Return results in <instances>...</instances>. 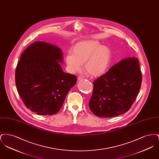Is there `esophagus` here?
<instances>
[{
	"instance_id": "esophagus-1",
	"label": "esophagus",
	"mask_w": 159,
	"mask_h": 159,
	"mask_svg": "<svg viewBox=\"0 0 159 159\" xmlns=\"http://www.w3.org/2000/svg\"><path fill=\"white\" fill-rule=\"evenodd\" d=\"M82 79H83V78L82 77H81V76H79V77H77V80H78V81L82 80Z\"/></svg>"
}]
</instances>
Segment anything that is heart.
<instances>
[{"mask_svg": "<svg viewBox=\"0 0 159 159\" xmlns=\"http://www.w3.org/2000/svg\"><path fill=\"white\" fill-rule=\"evenodd\" d=\"M72 53L66 57V62L70 73L79 71L84 63V68L92 77L103 75L109 64L111 53L108 47L100 45L95 40H85L77 43Z\"/></svg>", "mask_w": 159, "mask_h": 159, "instance_id": "heart-1", "label": "heart"}]
</instances>
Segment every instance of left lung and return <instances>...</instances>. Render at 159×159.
I'll list each match as a JSON object with an SVG mask.
<instances>
[{"label": "left lung", "mask_w": 159, "mask_h": 159, "mask_svg": "<svg viewBox=\"0 0 159 159\" xmlns=\"http://www.w3.org/2000/svg\"><path fill=\"white\" fill-rule=\"evenodd\" d=\"M142 82L139 63L135 57L115 64L93 82L89 106L101 117H111L128 111L139 93Z\"/></svg>", "instance_id": "left-lung-1"}]
</instances>
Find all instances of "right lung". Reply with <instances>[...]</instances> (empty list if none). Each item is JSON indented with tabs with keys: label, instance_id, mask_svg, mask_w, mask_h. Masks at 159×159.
Listing matches in <instances>:
<instances>
[{
	"label": "right lung",
	"instance_id": "obj_1",
	"mask_svg": "<svg viewBox=\"0 0 159 159\" xmlns=\"http://www.w3.org/2000/svg\"><path fill=\"white\" fill-rule=\"evenodd\" d=\"M62 52L57 46L35 42L23 52L15 70L17 91L25 106L39 115L60 110L76 76L64 73Z\"/></svg>",
	"mask_w": 159,
	"mask_h": 159
}]
</instances>
